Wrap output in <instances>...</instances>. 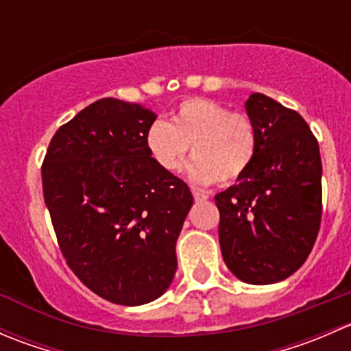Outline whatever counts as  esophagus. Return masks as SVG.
Returning a JSON list of instances; mask_svg holds the SVG:
<instances>
[{"label": "esophagus", "mask_w": 351, "mask_h": 351, "mask_svg": "<svg viewBox=\"0 0 351 351\" xmlns=\"http://www.w3.org/2000/svg\"><path fill=\"white\" fill-rule=\"evenodd\" d=\"M192 193H193V198H195V202H202V200H207V195H205V193H202V192H198V190H192Z\"/></svg>", "instance_id": "esophagus-1"}]
</instances>
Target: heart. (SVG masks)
I'll use <instances>...</instances> for the list:
<instances>
[{
    "instance_id": "obj_1",
    "label": "heart",
    "mask_w": 351,
    "mask_h": 351,
    "mask_svg": "<svg viewBox=\"0 0 351 351\" xmlns=\"http://www.w3.org/2000/svg\"><path fill=\"white\" fill-rule=\"evenodd\" d=\"M147 147L159 168L176 173L192 147L189 176L198 185L238 182L253 165L258 132L244 113L207 98H189L171 122L158 120L147 132Z\"/></svg>"
}]
</instances>
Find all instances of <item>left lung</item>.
Listing matches in <instances>:
<instances>
[{"label": "left lung", "instance_id": "1", "mask_svg": "<svg viewBox=\"0 0 351 351\" xmlns=\"http://www.w3.org/2000/svg\"><path fill=\"white\" fill-rule=\"evenodd\" d=\"M258 132L253 165L215 195L219 243L229 270L246 284L280 282L309 256L323 215L319 144L306 120L263 93L246 101Z\"/></svg>", "mask_w": 351, "mask_h": 351}]
</instances>
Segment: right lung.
<instances>
[{
	"label": "right lung",
	"instance_id": "add662e5",
	"mask_svg": "<svg viewBox=\"0 0 351 351\" xmlns=\"http://www.w3.org/2000/svg\"><path fill=\"white\" fill-rule=\"evenodd\" d=\"M154 120L141 105L101 98L59 127L42 162L66 263L91 292L120 306L166 292L193 204L189 185L151 158Z\"/></svg>",
	"mask_w": 351,
	"mask_h": 351
}]
</instances>
